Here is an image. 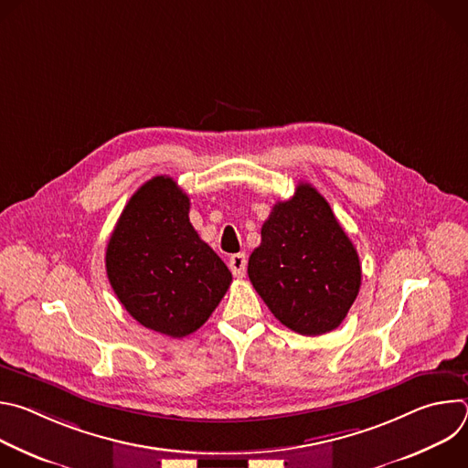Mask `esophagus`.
Returning <instances> with one entry per match:
<instances>
[{
  "label": "esophagus",
  "mask_w": 468,
  "mask_h": 468,
  "mask_svg": "<svg viewBox=\"0 0 468 468\" xmlns=\"http://www.w3.org/2000/svg\"><path fill=\"white\" fill-rule=\"evenodd\" d=\"M246 264H248V259L244 253H235L229 257V269L235 278H242L246 274Z\"/></svg>",
  "instance_id": "esophagus-1"
}]
</instances>
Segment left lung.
<instances>
[{"instance_id":"8db88e82","label":"left lung","mask_w":468,"mask_h":468,"mask_svg":"<svg viewBox=\"0 0 468 468\" xmlns=\"http://www.w3.org/2000/svg\"><path fill=\"white\" fill-rule=\"evenodd\" d=\"M248 276L283 325L316 337L346 318L359 294L361 264L325 197L300 183L262 224Z\"/></svg>"}]
</instances>
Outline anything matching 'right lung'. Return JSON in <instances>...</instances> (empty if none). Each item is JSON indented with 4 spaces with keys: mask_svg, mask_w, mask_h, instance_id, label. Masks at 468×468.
<instances>
[{
    "mask_svg": "<svg viewBox=\"0 0 468 468\" xmlns=\"http://www.w3.org/2000/svg\"><path fill=\"white\" fill-rule=\"evenodd\" d=\"M188 209V196L172 177H152L129 197L105 251L109 283L125 311L174 339L202 327L231 283Z\"/></svg>",
    "mask_w": 468,
    "mask_h": 468,
    "instance_id": "obj_1",
    "label": "right lung"
}]
</instances>
